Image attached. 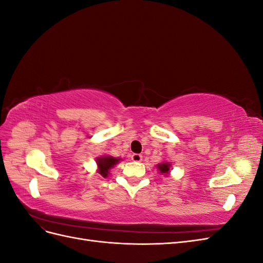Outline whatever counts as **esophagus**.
I'll list each match as a JSON object with an SVG mask.
<instances>
[{"label": "esophagus", "instance_id": "34e87169", "mask_svg": "<svg viewBox=\"0 0 263 263\" xmlns=\"http://www.w3.org/2000/svg\"><path fill=\"white\" fill-rule=\"evenodd\" d=\"M132 160L135 162H140L142 160V156L139 154H134L132 155Z\"/></svg>", "mask_w": 263, "mask_h": 263}]
</instances>
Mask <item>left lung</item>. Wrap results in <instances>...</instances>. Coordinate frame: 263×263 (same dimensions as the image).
I'll list each match as a JSON object with an SVG mask.
<instances>
[{
    "instance_id": "1",
    "label": "left lung",
    "mask_w": 263,
    "mask_h": 263,
    "mask_svg": "<svg viewBox=\"0 0 263 263\" xmlns=\"http://www.w3.org/2000/svg\"><path fill=\"white\" fill-rule=\"evenodd\" d=\"M157 169L159 173H161L162 176H170L171 172V163L169 161H162L159 164H157Z\"/></svg>"
}]
</instances>
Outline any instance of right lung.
I'll return each instance as SVG.
<instances>
[{"label": "right lung", "instance_id": "1", "mask_svg": "<svg viewBox=\"0 0 263 263\" xmlns=\"http://www.w3.org/2000/svg\"><path fill=\"white\" fill-rule=\"evenodd\" d=\"M121 158H114L112 156L104 155L97 158V165H98V173L101 174L103 178H107L109 174V170L116 165L119 161H121Z\"/></svg>", "mask_w": 263, "mask_h": 263}]
</instances>
